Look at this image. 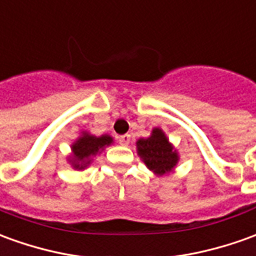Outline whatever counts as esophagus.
Here are the masks:
<instances>
[{"instance_id":"esophagus-1","label":"esophagus","mask_w":256,"mask_h":256,"mask_svg":"<svg viewBox=\"0 0 256 256\" xmlns=\"http://www.w3.org/2000/svg\"><path fill=\"white\" fill-rule=\"evenodd\" d=\"M119 142L122 144V146H128V142H130V134H123L119 137Z\"/></svg>"}]
</instances>
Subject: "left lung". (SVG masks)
Returning a JSON list of instances; mask_svg holds the SVG:
<instances>
[{
  "mask_svg": "<svg viewBox=\"0 0 256 256\" xmlns=\"http://www.w3.org/2000/svg\"><path fill=\"white\" fill-rule=\"evenodd\" d=\"M136 148L141 160L158 178L173 173L180 159L178 150L160 128H154L150 137L137 140Z\"/></svg>",
  "mask_w": 256,
  "mask_h": 256,
  "instance_id": "left-lung-1",
  "label": "left lung"
}]
</instances>
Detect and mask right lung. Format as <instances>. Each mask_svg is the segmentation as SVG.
<instances>
[{"label":"right lung","mask_w":256,"mask_h":256,"mask_svg":"<svg viewBox=\"0 0 256 256\" xmlns=\"http://www.w3.org/2000/svg\"><path fill=\"white\" fill-rule=\"evenodd\" d=\"M110 144H114V138L110 134H102L97 137L90 132L83 130L70 144V155L66 160L74 170H84L92 164L94 158Z\"/></svg>","instance_id":"right-lung-1"}]
</instances>
